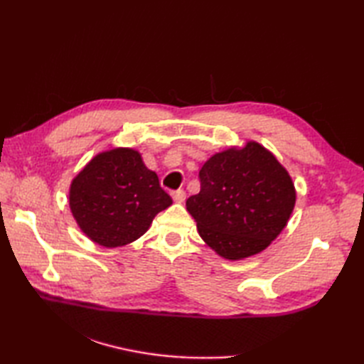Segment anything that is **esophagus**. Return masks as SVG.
Listing matches in <instances>:
<instances>
[{"mask_svg": "<svg viewBox=\"0 0 364 364\" xmlns=\"http://www.w3.org/2000/svg\"><path fill=\"white\" fill-rule=\"evenodd\" d=\"M172 198L175 200L176 203H183L184 200H186V192L183 189H178V191H172Z\"/></svg>", "mask_w": 364, "mask_h": 364, "instance_id": "1", "label": "esophagus"}]
</instances>
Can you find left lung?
I'll return each mask as SVG.
<instances>
[{
	"label": "left lung",
	"mask_w": 364,
	"mask_h": 364,
	"mask_svg": "<svg viewBox=\"0 0 364 364\" xmlns=\"http://www.w3.org/2000/svg\"><path fill=\"white\" fill-rule=\"evenodd\" d=\"M200 192L186 200L203 241L227 259L262 252L296 205L289 173L257 142L215 153L200 170Z\"/></svg>",
	"instance_id": "1"
}]
</instances>
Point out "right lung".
I'll use <instances>...</instances> for the list:
<instances>
[{"instance_id":"1","label":"right lung","mask_w":364,"mask_h":364,"mask_svg":"<svg viewBox=\"0 0 364 364\" xmlns=\"http://www.w3.org/2000/svg\"><path fill=\"white\" fill-rule=\"evenodd\" d=\"M68 200L82 233L109 249L136 241L172 205L158 175L133 149L97 154L72 181Z\"/></svg>"}]
</instances>
